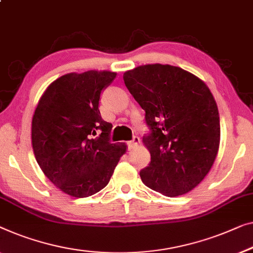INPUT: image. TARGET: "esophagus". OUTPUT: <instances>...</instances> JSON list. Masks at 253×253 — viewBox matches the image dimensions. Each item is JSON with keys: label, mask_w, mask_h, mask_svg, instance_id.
Here are the masks:
<instances>
[{"label": "esophagus", "mask_w": 253, "mask_h": 253, "mask_svg": "<svg viewBox=\"0 0 253 253\" xmlns=\"http://www.w3.org/2000/svg\"><path fill=\"white\" fill-rule=\"evenodd\" d=\"M139 142H140V139H139V137H133L132 140L127 142V147H129L130 151L131 149H134L139 145Z\"/></svg>", "instance_id": "obj_1"}]
</instances>
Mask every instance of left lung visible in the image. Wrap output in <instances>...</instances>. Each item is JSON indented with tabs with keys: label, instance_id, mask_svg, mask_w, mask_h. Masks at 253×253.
Here are the masks:
<instances>
[{
	"label": "left lung",
	"instance_id": "left-lung-1",
	"mask_svg": "<svg viewBox=\"0 0 253 253\" xmlns=\"http://www.w3.org/2000/svg\"><path fill=\"white\" fill-rule=\"evenodd\" d=\"M123 80L151 129L142 138L151 153V163L140 171L142 182L169 197L190 192L211 170L220 144L210 89L192 73L162 64L138 66Z\"/></svg>",
	"mask_w": 253,
	"mask_h": 253
}]
</instances>
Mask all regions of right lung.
<instances>
[{"instance_id":"obj_1","label":"right lung","mask_w":253,"mask_h":253,"mask_svg":"<svg viewBox=\"0 0 253 253\" xmlns=\"http://www.w3.org/2000/svg\"><path fill=\"white\" fill-rule=\"evenodd\" d=\"M115 78L109 71L68 73L46 87L36 106L32 120L35 159L67 195L81 199L106 187L126 152L124 142H109L113 126L98 108L101 90Z\"/></svg>"}]
</instances>
